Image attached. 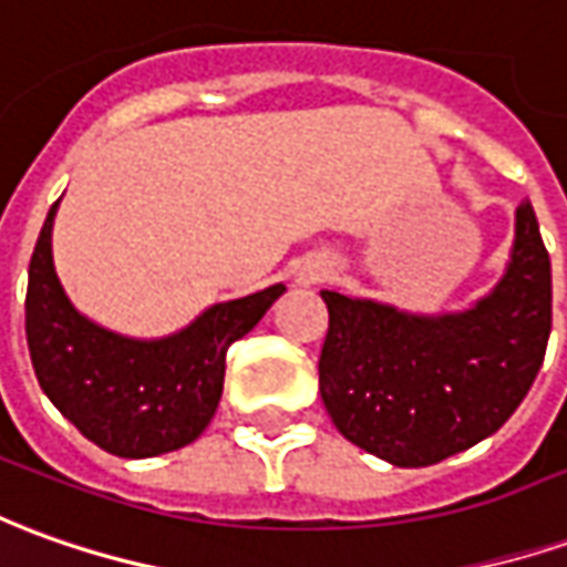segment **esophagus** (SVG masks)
Returning a JSON list of instances; mask_svg holds the SVG:
<instances>
[{"label":"esophagus","mask_w":567,"mask_h":567,"mask_svg":"<svg viewBox=\"0 0 567 567\" xmlns=\"http://www.w3.org/2000/svg\"><path fill=\"white\" fill-rule=\"evenodd\" d=\"M328 279V267L324 264H312L307 270L300 272V282L303 285H316V282H324Z\"/></svg>","instance_id":"34e87169"}]
</instances>
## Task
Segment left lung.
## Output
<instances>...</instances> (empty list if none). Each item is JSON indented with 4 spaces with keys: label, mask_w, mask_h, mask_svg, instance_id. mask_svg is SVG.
Returning a JSON list of instances; mask_svg holds the SVG:
<instances>
[{
    "label": "left lung",
    "mask_w": 567,
    "mask_h": 567,
    "mask_svg": "<svg viewBox=\"0 0 567 567\" xmlns=\"http://www.w3.org/2000/svg\"><path fill=\"white\" fill-rule=\"evenodd\" d=\"M319 390L343 439L395 466H430L497 433L532 390L553 328V272L532 202L501 285L457 316H405L322 291Z\"/></svg>",
    "instance_id": "8db88e82"
}]
</instances>
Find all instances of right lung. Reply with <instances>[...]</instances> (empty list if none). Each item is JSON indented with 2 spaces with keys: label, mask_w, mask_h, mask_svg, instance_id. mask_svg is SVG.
Wrapping results in <instances>:
<instances>
[{
  "label": "right lung",
  "mask_w": 567,
  "mask_h": 567,
  "mask_svg": "<svg viewBox=\"0 0 567 567\" xmlns=\"http://www.w3.org/2000/svg\"><path fill=\"white\" fill-rule=\"evenodd\" d=\"M51 205L27 279V347L42 393L79 433L116 457H156L199 439L224 393L227 350L285 285L205 310L165 340L118 338L73 310L51 260Z\"/></svg>",
  "instance_id": "right-lung-1"
}]
</instances>
